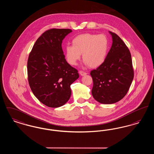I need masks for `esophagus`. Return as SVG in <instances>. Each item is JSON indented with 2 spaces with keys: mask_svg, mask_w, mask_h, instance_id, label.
<instances>
[{
  "mask_svg": "<svg viewBox=\"0 0 154 154\" xmlns=\"http://www.w3.org/2000/svg\"><path fill=\"white\" fill-rule=\"evenodd\" d=\"M79 73L81 75H82V76L85 75L87 74L86 72H84V71H82V70L80 71V72H79Z\"/></svg>",
  "mask_w": 154,
  "mask_h": 154,
  "instance_id": "34e87169",
  "label": "esophagus"
}]
</instances>
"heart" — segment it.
Returning <instances> with one entry per match:
<instances>
[{
	"label": "heart",
	"instance_id": "obj_1",
	"mask_svg": "<svg viewBox=\"0 0 154 154\" xmlns=\"http://www.w3.org/2000/svg\"><path fill=\"white\" fill-rule=\"evenodd\" d=\"M72 45H67L65 48V57L68 63L75 65L82 54L84 64L96 68L102 65L106 58L109 42L104 35L84 33L75 37Z\"/></svg>",
	"mask_w": 154,
	"mask_h": 154
}]
</instances>
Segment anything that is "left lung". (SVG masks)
Masks as SVG:
<instances>
[{"mask_svg":"<svg viewBox=\"0 0 154 154\" xmlns=\"http://www.w3.org/2000/svg\"><path fill=\"white\" fill-rule=\"evenodd\" d=\"M109 33L112 38L111 49L102 65L90 73L94 82L92 96L102 104L121 100L126 95L134 77L129 50L117 34Z\"/></svg>","mask_w":154,"mask_h":154,"instance_id":"left-lung-1","label":"left lung"}]
</instances>
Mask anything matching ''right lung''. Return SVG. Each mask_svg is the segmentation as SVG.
I'll use <instances>...</instances> for the list:
<instances>
[{
	"mask_svg": "<svg viewBox=\"0 0 154 154\" xmlns=\"http://www.w3.org/2000/svg\"><path fill=\"white\" fill-rule=\"evenodd\" d=\"M72 30L51 29L39 37L30 52L27 63L30 89L44 105L56 108L70 99V85L79 77L77 69L65 58L62 40Z\"/></svg>",
	"mask_w": 154,
	"mask_h": 154,
	"instance_id": "add662e5",
	"label": "right lung"
}]
</instances>
